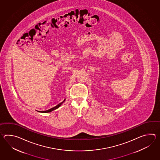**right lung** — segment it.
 Masks as SVG:
<instances>
[{
	"label": "right lung",
	"mask_w": 160,
	"mask_h": 160,
	"mask_svg": "<svg viewBox=\"0 0 160 160\" xmlns=\"http://www.w3.org/2000/svg\"><path fill=\"white\" fill-rule=\"evenodd\" d=\"M65 99H65L63 101V102H62L61 103H59L58 105H57V106H55V107H54V108H51V109H49V110H46V111H38V112H44V113H47V112H51L52 111H53V110H55V109H58V108H59L62 105V104L63 103V102H65Z\"/></svg>",
	"instance_id": "add662e5"
}]
</instances>
